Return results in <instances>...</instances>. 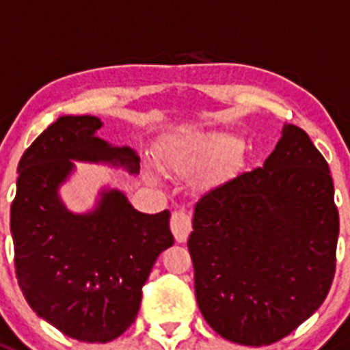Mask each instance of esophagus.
I'll use <instances>...</instances> for the list:
<instances>
[{
  "label": "esophagus",
  "mask_w": 350,
  "mask_h": 350,
  "mask_svg": "<svg viewBox=\"0 0 350 350\" xmlns=\"http://www.w3.org/2000/svg\"><path fill=\"white\" fill-rule=\"evenodd\" d=\"M171 230L178 243H185L191 230V215L185 208L174 210L171 215Z\"/></svg>",
  "instance_id": "1"
}]
</instances>
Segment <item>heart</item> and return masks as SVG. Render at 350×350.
I'll use <instances>...</instances> for the list:
<instances>
[{
    "mask_svg": "<svg viewBox=\"0 0 350 350\" xmlns=\"http://www.w3.org/2000/svg\"><path fill=\"white\" fill-rule=\"evenodd\" d=\"M239 147L237 138L230 135H215L210 138H189L183 142V148L188 154L200 155V157H219V155L230 154Z\"/></svg>",
    "mask_w": 350,
    "mask_h": 350,
    "instance_id": "heart-1",
    "label": "heart"
}]
</instances>
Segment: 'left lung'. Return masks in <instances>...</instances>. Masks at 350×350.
Returning <instances> with one entry per match:
<instances>
[{
  "label": "left lung",
  "mask_w": 350,
  "mask_h": 350,
  "mask_svg": "<svg viewBox=\"0 0 350 350\" xmlns=\"http://www.w3.org/2000/svg\"><path fill=\"white\" fill-rule=\"evenodd\" d=\"M337 239L327 161L306 131L286 124L263 167L196 202L188 250L205 321L251 347L287 337L327 297Z\"/></svg>",
  "instance_id": "8db88e82"
}]
</instances>
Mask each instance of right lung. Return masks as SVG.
Masks as SVG:
<instances>
[{
	"label": "right lung",
	"instance_id": "right-lung-1",
	"mask_svg": "<svg viewBox=\"0 0 350 350\" xmlns=\"http://www.w3.org/2000/svg\"><path fill=\"white\" fill-rule=\"evenodd\" d=\"M96 116H61L23 152L10 212L15 272L27 303L80 342L114 340L140 310L142 287L159 254L174 244L169 210L142 213L120 189L100 191L89 213H73L57 189L71 161L140 171L130 147H113Z\"/></svg>",
	"mask_w": 350,
	"mask_h": 350
}]
</instances>
